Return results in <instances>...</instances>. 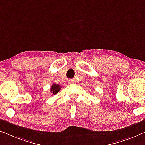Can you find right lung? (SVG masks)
<instances>
[{"mask_svg": "<svg viewBox=\"0 0 145 145\" xmlns=\"http://www.w3.org/2000/svg\"><path fill=\"white\" fill-rule=\"evenodd\" d=\"M62 87L59 84H53L52 86H51V89H50V91L54 94V95H56L57 93L59 92V91L61 90Z\"/></svg>", "mask_w": 145, "mask_h": 145, "instance_id": "1", "label": "right lung"}]
</instances>
